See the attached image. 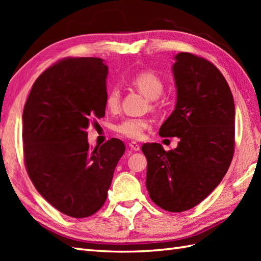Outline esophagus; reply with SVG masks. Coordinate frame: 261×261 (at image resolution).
Here are the masks:
<instances>
[{
	"label": "esophagus",
	"instance_id": "34e87169",
	"mask_svg": "<svg viewBox=\"0 0 261 261\" xmlns=\"http://www.w3.org/2000/svg\"><path fill=\"white\" fill-rule=\"evenodd\" d=\"M129 147L132 149V150H135V151H139L140 150V145H139V143L135 142V141L130 142L129 143Z\"/></svg>",
	"mask_w": 261,
	"mask_h": 261
}]
</instances>
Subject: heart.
Returning <instances> with one entry per match:
<instances>
[{"label":"heart","instance_id":"1","mask_svg":"<svg viewBox=\"0 0 261 261\" xmlns=\"http://www.w3.org/2000/svg\"><path fill=\"white\" fill-rule=\"evenodd\" d=\"M132 84H134L138 90H139L143 95L149 99H156L160 96L164 90V83L151 71H142V73L137 74L132 79ZM120 104V92L118 90L109 91L107 98H105V105L110 111H114L118 109ZM149 126V121L142 118H127L120 123L115 125V131L119 135L123 136L129 139L139 140L143 136L145 131Z\"/></svg>","mask_w":261,"mask_h":261}]
</instances>
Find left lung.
Wrapping results in <instances>:
<instances>
[{"label": "left lung", "instance_id": "obj_1", "mask_svg": "<svg viewBox=\"0 0 261 261\" xmlns=\"http://www.w3.org/2000/svg\"><path fill=\"white\" fill-rule=\"evenodd\" d=\"M176 105L159 129L179 138L174 150L159 143L141 147L146 186L154 204L169 212L196 206L226 174L234 151V101L221 71L188 53L174 57Z\"/></svg>", "mask_w": 261, "mask_h": 261}]
</instances>
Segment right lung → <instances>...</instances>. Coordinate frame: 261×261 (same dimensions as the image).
Returning a JSON list of instances; mask_svg holds the SVG:
<instances>
[{
  "instance_id": "right-lung-1",
  "label": "right lung",
  "mask_w": 261,
  "mask_h": 261,
  "mask_svg": "<svg viewBox=\"0 0 261 261\" xmlns=\"http://www.w3.org/2000/svg\"><path fill=\"white\" fill-rule=\"evenodd\" d=\"M108 66L101 58H66L38 77L23 109L28 175L41 196L71 218L101 208L124 143L92 149L86 129L105 115Z\"/></svg>"
}]
</instances>
